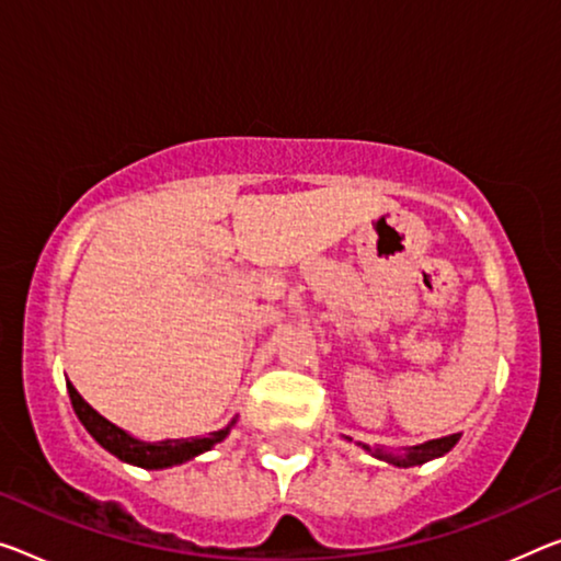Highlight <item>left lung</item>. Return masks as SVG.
Here are the masks:
<instances>
[{
  "label": "left lung",
  "instance_id": "obj_1",
  "mask_svg": "<svg viewBox=\"0 0 561 561\" xmlns=\"http://www.w3.org/2000/svg\"><path fill=\"white\" fill-rule=\"evenodd\" d=\"M348 438V436H346ZM461 434H451V436H444V438H431V442H424L419 446H407L403 454H391V451H383V449H370V446L364 444V449L370 451V456H376V459L381 461H389L393 467H401V469H409V467H421V463H426L431 459H438V456L449 454L456 444H459Z\"/></svg>",
  "mask_w": 561,
  "mask_h": 561
}]
</instances>
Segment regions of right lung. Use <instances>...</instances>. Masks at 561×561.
I'll return each mask as SVG.
<instances>
[{
  "label": "right lung",
  "mask_w": 561,
  "mask_h": 561,
  "mask_svg": "<svg viewBox=\"0 0 561 561\" xmlns=\"http://www.w3.org/2000/svg\"><path fill=\"white\" fill-rule=\"evenodd\" d=\"M70 391L72 409L77 419L82 421V426L90 431V436L98 442L102 449H107L112 456H117L119 461L133 463L140 469H170L178 463H185L210 451L215 444H220L222 438L230 434V428L236 426L238 419H232L226 428L213 431L208 436H195V438H162V442H142L133 434H127L125 428H119L107 421L102 413L94 411L88 401L82 399L72 383H67Z\"/></svg>",
  "instance_id": "add662e5"
}]
</instances>
